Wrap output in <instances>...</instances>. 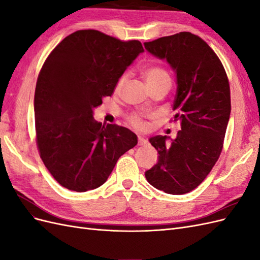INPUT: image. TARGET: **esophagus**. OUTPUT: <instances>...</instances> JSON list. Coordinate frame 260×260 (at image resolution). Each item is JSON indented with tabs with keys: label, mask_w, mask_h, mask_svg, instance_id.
Masks as SVG:
<instances>
[{
	"label": "esophagus",
	"mask_w": 260,
	"mask_h": 260,
	"mask_svg": "<svg viewBox=\"0 0 260 260\" xmlns=\"http://www.w3.org/2000/svg\"><path fill=\"white\" fill-rule=\"evenodd\" d=\"M146 142H147V141H146L145 138L141 137V136L138 138V144H139V145H145Z\"/></svg>",
	"instance_id": "34e87169"
}]
</instances>
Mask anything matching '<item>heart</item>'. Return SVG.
I'll use <instances>...</instances> for the list:
<instances>
[{
	"mask_svg": "<svg viewBox=\"0 0 260 260\" xmlns=\"http://www.w3.org/2000/svg\"><path fill=\"white\" fill-rule=\"evenodd\" d=\"M144 77L148 86H154L161 83H169L170 84V77L168 73L160 66H151L144 70ZM125 80H127V75H123L119 78L115 86V92H119L123 86ZM129 122L137 129L143 130L146 128V122L144 117L139 114H133L129 117Z\"/></svg>",
	"mask_w": 260,
	"mask_h": 260,
	"instance_id": "heart-1",
	"label": "heart"
}]
</instances>
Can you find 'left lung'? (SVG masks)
Returning a JSON list of instances; mask_svg holds the SVG:
<instances>
[{
	"instance_id": "obj_1",
	"label": "left lung",
	"mask_w": 260,
	"mask_h": 260,
	"mask_svg": "<svg viewBox=\"0 0 260 260\" xmlns=\"http://www.w3.org/2000/svg\"><path fill=\"white\" fill-rule=\"evenodd\" d=\"M144 46L176 72L174 119L181 122L171 142L167 136L149 139L158 161L145 178L165 193L185 194L205 180L221 154L231 113L229 80L216 53L199 36L184 31Z\"/></svg>"
}]
</instances>
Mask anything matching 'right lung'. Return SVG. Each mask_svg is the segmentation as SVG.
I'll use <instances>...</instances> for the list:
<instances>
[{
	"label": "right lung",
	"instance_id": "obj_1",
	"mask_svg": "<svg viewBox=\"0 0 260 260\" xmlns=\"http://www.w3.org/2000/svg\"><path fill=\"white\" fill-rule=\"evenodd\" d=\"M138 40L78 30L45 59L35 93L36 141L50 174L68 190L85 192L106 182L117 160L138 144L136 133L94 120L93 109L112 96L140 53Z\"/></svg>",
	"mask_w": 260,
	"mask_h": 260
}]
</instances>
